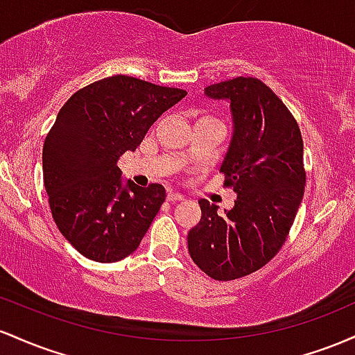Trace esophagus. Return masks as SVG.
<instances>
[{
	"instance_id": "esophagus-1",
	"label": "esophagus",
	"mask_w": 355,
	"mask_h": 355,
	"mask_svg": "<svg viewBox=\"0 0 355 355\" xmlns=\"http://www.w3.org/2000/svg\"><path fill=\"white\" fill-rule=\"evenodd\" d=\"M167 199H169V201H182L184 196H182L181 193H173V191H169V193H167Z\"/></svg>"
}]
</instances>
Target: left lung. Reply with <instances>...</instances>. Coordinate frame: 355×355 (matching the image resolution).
Wrapping results in <instances>:
<instances>
[{
	"mask_svg": "<svg viewBox=\"0 0 355 355\" xmlns=\"http://www.w3.org/2000/svg\"><path fill=\"white\" fill-rule=\"evenodd\" d=\"M205 95L230 103L233 134L220 171L236 199L225 214L199 199L188 250L208 277L228 282L260 270L285 243L305 191L304 141L285 103L258 78L214 83Z\"/></svg>",
	"mask_w": 355,
	"mask_h": 355,
	"instance_id": "obj_1",
	"label": "left lung"
}]
</instances>
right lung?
Wrapping results in <instances>:
<instances>
[{
  "instance_id": "right-lung-1",
  "label": "right lung",
  "mask_w": 355,
  "mask_h": 355,
  "mask_svg": "<svg viewBox=\"0 0 355 355\" xmlns=\"http://www.w3.org/2000/svg\"><path fill=\"white\" fill-rule=\"evenodd\" d=\"M186 94L114 75L75 92L60 109L43 146V182L60 233L85 258L114 263L141 245L166 189L124 181L119 157Z\"/></svg>"
}]
</instances>
